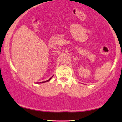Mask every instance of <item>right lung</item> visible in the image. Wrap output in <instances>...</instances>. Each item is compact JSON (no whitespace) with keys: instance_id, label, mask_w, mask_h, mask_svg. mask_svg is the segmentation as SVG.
Wrapping results in <instances>:
<instances>
[{"instance_id":"right-lung-1","label":"right lung","mask_w":122,"mask_h":122,"mask_svg":"<svg viewBox=\"0 0 122 122\" xmlns=\"http://www.w3.org/2000/svg\"><path fill=\"white\" fill-rule=\"evenodd\" d=\"M53 77V76H52ZM52 77H51V78H50L49 79V80H46V81H42V82H38V83H43V82H48V81H49L51 79V78H52Z\"/></svg>"}]
</instances>
